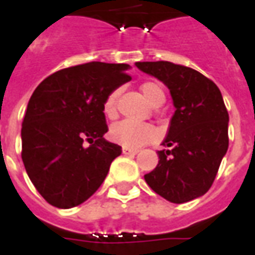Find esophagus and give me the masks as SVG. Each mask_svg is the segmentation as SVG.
Listing matches in <instances>:
<instances>
[{
  "label": "esophagus",
  "instance_id": "obj_1",
  "mask_svg": "<svg viewBox=\"0 0 255 255\" xmlns=\"http://www.w3.org/2000/svg\"><path fill=\"white\" fill-rule=\"evenodd\" d=\"M123 154H126V155H135V154H138V150H136V149H127V147H123Z\"/></svg>",
  "mask_w": 255,
  "mask_h": 255
}]
</instances>
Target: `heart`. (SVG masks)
I'll return each mask as SVG.
<instances>
[{"instance_id":"1","label":"heart","mask_w":255,"mask_h":255,"mask_svg":"<svg viewBox=\"0 0 255 255\" xmlns=\"http://www.w3.org/2000/svg\"><path fill=\"white\" fill-rule=\"evenodd\" d=\"M140 91L146 100L149 101L153 106L160 105L165 100L164 90L160 84L155 82H144L140 86ZM117 91H112L111 94L106 97L104 102V113L108 119L116 117L117 109ZM109 138L115 143L120 144L123 147L127 149H138L140 146L146 143H150L158 138V131L150 124L144 123L131 122V120H123L120 123H116L111 127L109 131Z\"/></svg>"}]
</instances>
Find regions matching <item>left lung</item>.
<instances>
[{
  "label": "left lung",
  "instance_id": "8db88e82",
  "mask_svg": "<svg viewBox=\"0 0 255 255\" xmlns=\"http://www.w3.org/2000/svg\"><path fill=\"white\" fill-rule=\"evenodd\" d=\"M135 65L171 91L175 113L158 164L144 175L149 187L166 201L184 203L212 187L228 150V112L219 87L192 68L169 61Z\"/></svg>",
  "mask_w": 255,
  "mask_h": 255
}]
</instances>
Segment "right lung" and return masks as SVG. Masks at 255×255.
<instances>
[{
  "label": "right lung",
  "mask_w": 255,
  "mask_h": 255,
  "mask_svg": "<svg viewBox=\"0 0 255 255\" xmlns=\"http://www.w3.org/2000/svg\"><path fill=\"white\" fill-rule=\"evenodd\" d=\"M129 68L100 61L65 68L31 95L21 126V158L32 184L53 206L69 209L87 201L122 154L119 144L104 138V102L131 80Z\"/></svg>",
  "instance_id": "obj_1"
}]
</instances>
